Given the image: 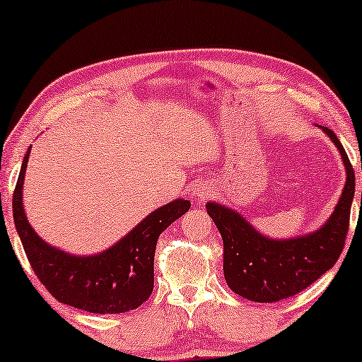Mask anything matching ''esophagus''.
I'll return each mask as SVG.
<instances>
[{"label": "esophagus", "mask_w": 362, "mask_h": 362, "mask_svg": "<svg viewBox=\"0 0 362 362\" xmlns=\"http://www.w3.org/2000/svg\"><path fill=\"white\" fill-rule=\"evenodd\" d=\"M211 193H213V187H211L210 182H200L192 188V198L195 202L206 200V198L210 197Z\"/></svg>", "instance_id": "esophagus-1"}]
</instances>
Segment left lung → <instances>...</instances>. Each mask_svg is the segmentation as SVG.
<instances>
[{
    "label": "left lung",
    "mask_w": 362,
    "mask_h": 362,
    "mask_svg": "<svg viewBox=\"0 0 362 362\" xmlns=\"http://www.w3.org/2000/svg\"><path fill=\"white\" fill-rule=\"evenodd\" d=\"M317 128L333 141L346 169L343 193L332 216L318 230L288 239L269 238L233 208L216 202L205 205L223 238L228 287L243 298L272 303L292 297L329 271L343 251L356 190L354 170L338 136L325 126Z\"/></svg>",
    "instance_id": "obj_1"
}]
</instances>
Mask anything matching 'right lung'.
Wrapping results in <instances>:
<instances>
[{
    "label": "right lung",
    "instance_id": "right-lung-1",
    "mask_svg": "<svg viewBox=\"0 0 362 362\" xmlns=\"http://www.w3.org/2000/svg\"><path fill=\"white\" fill-rule=\"evenodd\" d=\"M30 147L23 159L13 195V216L24 252L35 276L59 302L90 313H124L151 297L154 288V254L162 231L190 210L183 198L147 215L118 243L105 251L78 256L50 246L29 225L23 203Z\"/></svg>",
    "mask_w": 362,
    "mask_h": 362
}]
</instances>
